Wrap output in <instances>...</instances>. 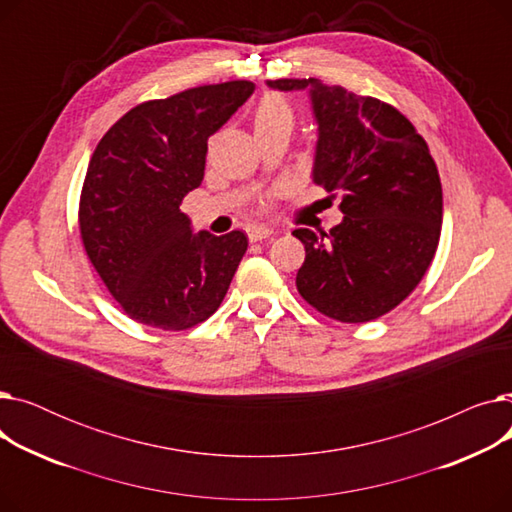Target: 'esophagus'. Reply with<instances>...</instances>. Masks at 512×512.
Returning a JSON list of instances; mask_svg holds the SVG:
<instances>
[{
	"mask_svg": "<svg viewBox=\"0 0 512 512\" xmlns=\"http://www.w3.org/2000/svg\"><path fill=\"white\" fill-rule=\"evenodd\" d=\"M274 230L270 226H249L247 228V234H249V240L251 242H257V240H263L270 236Z\"/></svg>",
	"mask_w": 512,
	"mask_h": 512,
	"instance_id": "1",
	"label": "esophagus"
}]
</instances>
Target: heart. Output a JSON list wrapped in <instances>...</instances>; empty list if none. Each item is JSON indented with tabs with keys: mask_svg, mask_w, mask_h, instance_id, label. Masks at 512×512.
Returning a JSON list of instances; mask_svg holds the SVG:
<instances>
[{
	"mask_svg": "<svg viewBox=\"0 0 512 512\" xmlns=\"http://www.w3.org/2000/svg\"><path fill=\"white\" fill-rule=\"evenodd\" d=\"M294 124V107L290 99L282 93H265L255 110V128L257 132L270 130V128H292Z\"/></svg>",
	"mask_w": 512,
	"mask_h": 512,
	"instance_id": "obj_1",
	"label": "heart"
}]
</instances>
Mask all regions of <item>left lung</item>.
<instances>
[{
	"label": "left lung",
	"mask_w": 512,
	"mask_h": 512,
	"mask_svg": "<svg viewBox=\"0 0 512 512\" xmlns=\"http://www.w3.org/2000/svg\"><path fill=\"white\" fill-rule=\"evenodd\" d=\"M280 91L309 89L319 124L313 182L340 193L344 220L305 245L301 297L321 315L365 324L398 307L432 265L442 232V184L415 126L394 105L319 78H278Z\"/></svg>",
	"instance_id": "left-lung-1"
}]
</instances>
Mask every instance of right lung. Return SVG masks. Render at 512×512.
<instances>
[{"mask_svg":"<svg viewBox=\"0 0 512 512\" xmlns=\"http://www.w3.org/2000/svg\"><path fill=\"white\" fill-rule=\"evenodd\" d=\"M255 85L230 80L134 105L97 143L78 203L95 272L139 324L180 332L222 305L247 251L245 232L193 234L180 211L203 180L207 139Z\"/></svg>","mask_w":512,"mask_h":512,"instance_id":"add662e5","label":"right lung"}]
</instances>
